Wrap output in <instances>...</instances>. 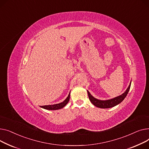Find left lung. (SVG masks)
Instances as JSON below:
<instances>
[{"label": "left lung", "mask_w": 149, "mask_h": 149, "mask_svg": "<svg viewBox=\"0 0 149 149\" xmlns=\"http://www.w3.org/2000/svg\"><path fill=\"white\" fill-rule=\"evenodd\" d=\"M130 85H131V82H130V84L127 90L121 95L117 96L116 97L109 99V100H101L95 99L90 93V92L88 90H87V93H88V97L90 102L94 104V106L100 108H110L117 105V104L120 103L125 99V98L126 97V95L130 90Z\"/></svg>", "instance_id": "left-lung-1"}]
</instances>
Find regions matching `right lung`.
Listing matches in <instances>:
<instances>
[{"label": "right lung", "mask_w": 149, "mask_h": 149, "mask_svg": "<svg viewBox=\"0 0 149 149\" xmlns=\"http://www.w3.org/2000/svg\"><path fill=\"white\" fill-rule=\"evenodd\" d=\"M70 92L68 97L66 98V99L63 101V102H61L60 103L58 104H51V105H45V106H41V108L45 109H48V110H56V109H59L64 108L66 104L68 103L69 100H70Z\"/></svg>", "instance_id": "right-lung-1"}]
</instances>
